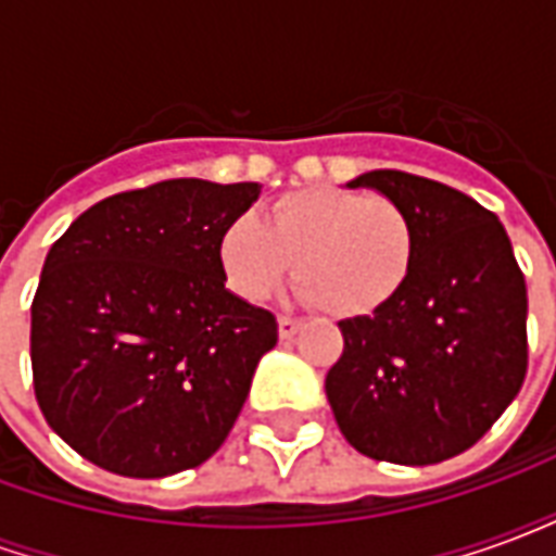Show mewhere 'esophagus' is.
<instances>
[{"mask_svg":"<svg viewBox=\"0 0 556 556\" xmlns=\"http://www.w3.org/2000/svg\"><path fill=\"white\" fill-rule=\"evenodd\" d=\"M301 318H291V315H279V337L291 339L298 330H301Z\"/></svg>","mask_w":556,"mask_h":556,"instance_id":"obj_1","label":"esophagus"}]
</instances>
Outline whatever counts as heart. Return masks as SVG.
I'll return each mask as SVG.
<instances>
[{"label": "heart", "instance_id": "1", "mask_svg": "<svg viewBox=\"0 0 556 556\" xmlns=\"http://www.w3.org/2000/svg\"><path fill=\"white\" fill-rule=\"evenodd\" d=\"M219 267L243 301H267L294 262L298 289L325 313L366 315L384 306L414 270L417 235L408 211L387 195L303 187L219 231Z\"/></svg>", "mask_w": 556, "mask_h": 556}]
</instances>
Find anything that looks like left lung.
<instances>
[{
    "mask_svg": "<svg viewBox=\"0 0 556 556\" xmlns=\"http://www.w3.org/2000/svg\"><path fill=\"white\" fill-rule=\"evenodd\" d=\"M408 211L417 258L372 315L339 321L345 349L325 390L345 441L375 462L438 465L465 453L527 375V286L503 223L441 181L375 169Z\"/></svg>",
    "mask_w": 556,
    "mask_h": 556,
    "instance_id": "left-lung-1",
    "label": "left lung"
}]
</instances>
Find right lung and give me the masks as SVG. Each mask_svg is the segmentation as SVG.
<instances>
[{"instance_id": "right-lung-1", "label": "right lung", "mask_w": 556, "mask_h": 556, "mask_svg": "<svg viewBox=\"0 0 556 556\" xmlns=\"http://www.w3.org/2000/svg\"><path fill=\"white\" fill-rule=\"evenodd\" d=\"M255 181L172 178L91 205L50 247L31 301V381L91 465L157 479L207 462L241 414L277 318L235 298L219 231Z\"/></svg>"}]
</instances>
